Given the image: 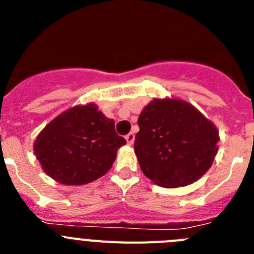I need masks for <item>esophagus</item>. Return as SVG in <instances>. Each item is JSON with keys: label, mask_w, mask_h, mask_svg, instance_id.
Returning <instances> with one entry per match:
<instances>
[{"label": "esophagus", "mask_w": 254, "mask_h": 254, "mask_svg": "<svg viewBox=\"0 0 254 254\" xmlns=\"http://www.w3.org/2000/svg\"><path fill=\"white\" fill-rule=\"evenodd\" d=\"M126 141H127V143H129V145H131V143H133V141H134L133 132H129L128 134H126Z\"/></svg>", "instance_id": "obj_1"}]
</instances>
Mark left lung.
Listing matches in <instances>:
<instances>
[{"mask_svg": "<svg viewBox=\"0 0 254 254\" xmlns=\"http://www.w3.org/2000/svg\"><path fill=\"white\" fill-rule=\"evenodd\" d=\"M134 152L142 173L167 188L188 186L211 167L219 132L193 105L154 99L138 117Z\"/></svg>", "mask_w": 254, "mask_h": 254, "instance_id": "left-lung-1", "label": "left lung"}]
</instances>
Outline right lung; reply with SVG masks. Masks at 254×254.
Returning <instances> with one entry per match:
<instances>
[{"label":"right lung","instance_id":"1","mask_svg":"<svg viewBox=\"0 0 254 254\" xmlns=\"http://www.w3.org/2000/svg\"><path fill=\"white\" fill-rule=\"evenodd\" d=\"M125 143L113 120L89 104L72 108L52 121L37 137L34 152L51 178L62 185L80 186L104 176Z\"/></svg>","mask_w":254,"mask_h":254}]
</instances>
